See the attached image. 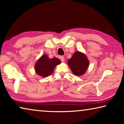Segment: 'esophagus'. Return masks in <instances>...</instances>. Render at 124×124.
<instances>
[{
	"label": "esophagus",
	"instance_id": "esophagus-1",
	"mask_svg": "<svg viewBox=\"0 0 124 124\" xmlns=\"http://www.w3.org/2000/svg\"><path fill=\"white\" fill-rule=\"evenodd\" d=\"M59 58H60V60L62 61V62H64L65 59H64V56H59Z\"/></svg>",
	"mask_w": 124,
	"mask_h": 124
}]
</instances>
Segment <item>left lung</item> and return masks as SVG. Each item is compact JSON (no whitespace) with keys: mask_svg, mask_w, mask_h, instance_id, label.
<instances>
[{"mask_svg":"<svg viewBox=\"0 0 124 124\" xmlns=\"http://www.w3.org/2000/svg\"><path fill=\"white\" fill-rule=\"evenodd\" d=\"M68 63L73 74L76 76H81L88 69L89 61L86 55L78 51L68 60Z\"/></svg>","mask_w":124,"mask_h":124,"instance_id":"left-lung-1","label":"left lung"}]
</instances>
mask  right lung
Returning <instances> with one entry per match:
<instances>
[{
  "label": "right lung",
  "mask_w": 124,
  "mask_h": 124,
  "mask_svg": "<svg viewBox=\"0 0 124 124\" xmlns=\"http://www.w3.org/2000/svg\"><path fill=\"white\" fill-rule=\"evenodd\" d=\"M60 63L58 58L50 59L46 55H43L36 62L34 68L38 75L44 78L52 74L55 66Z\"/></svg>",
  "instance_id": "right-lung-1"
}]
</instances>
